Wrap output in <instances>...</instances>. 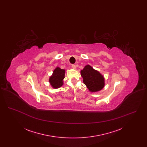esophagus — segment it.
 Returning a JSON list of instances; mask_svg holds the SVG:
<instances>
[{
	"mask_svg": "<svg viewBox=\"0 0 147 147\" xmlns=\"http://www.w3.org/2000/svg\"><path fill=\"white\" fill-rule=\"evenodd\" d=\"M71 68H72L73 69H76V65H74V64H72V65H71Z\"/></svg>",
	"mask_w": 147,
	"mask_h": 147,
	"instance_id": "34e87169",
	"label": "esophagus"
}]
</instances>
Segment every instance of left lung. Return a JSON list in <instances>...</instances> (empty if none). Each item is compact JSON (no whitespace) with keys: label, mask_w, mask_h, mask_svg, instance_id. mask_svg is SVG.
<instances>
[{"label":"left lung","mask_w":147,"mask_h":147,"mask_svg":"<svg viewBox=\"0 0 147 147\" xmlns=\"http://www.w3.org/2000/svg\"><path fill=\"white\" fill-rule=\"evenodd\" d=\"M83 83L89 90L98 92L102 90L105 86V78L98 70L94 69L90 65H86L80 71Z\"/></svg>","instance_id":"obj_1"}]
</instances>
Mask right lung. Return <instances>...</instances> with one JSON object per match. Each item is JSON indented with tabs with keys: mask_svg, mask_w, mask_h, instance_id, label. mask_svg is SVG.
Instances as JSON below:
<instances>
[{
	"mask_svg": "<svg viewBox=\"0 0 147 147\" xmlns=\"http://www.w3.org/2000/svg\"><path fill=\"white\" fill-rule=\"evenodd\" d=\"M65 71V69H62L58 67L53 70L52 76L49 78V83L53 88L57 89L63 85Z\"/></svg>",
	"mask_w": 147,
	"mask_h": 147,
	"instance_id": "right-lung-1",
	"label": "right lung"
}]
</instances>
